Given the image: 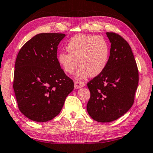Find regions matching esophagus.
Here are the masks:
<instances>
[{"mask_svg":"<svg viewBox=\"0 0 153 153\" xmlns=\"http://www.w3.org/2000/svg\"><path fill=\"white\" fill-rule=\"evenodd\" d=\"M74 84H75V88H82V87H83L86 85L85 82H82V81H77V80L75 81Z\"/></svg>","mask_w":153,"mask_h":153,"instance_id":"esophagus-1","label":"esophagus"}]
</instances>
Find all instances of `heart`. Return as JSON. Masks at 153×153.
I'll use <instances>...</instances> for the list:
<instances>
[{
  "instance_id": "obj_1",
  "label": "heart",
  "mask_w": 153,
  "mask_h": 153,
  "mask_svg": "<svg viewBox=\"0 0 153 153\" xmlns=\"http://www.w3.org/2000/svg\"><path fill=\"white\" fill-rule=\"evenodd\" d=\"M69 53L60 52L59 62L64 71L73 74L79 64L76 76L83 79L88 75L95 77L107 66L110 47L102 37L77 34L70 39L67 45Z\"/></svg>"
}]
</instances>
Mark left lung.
Here are the masks:
<instances>
[{"instance_id": "obj_1", "label": "left lung", "mask_w": 153, "mask_h": 153, "mask_svg": "<svg viewBox=\"0 0 153 153\" xmlns=\"http://www.w3.org/2000/svg\"><path fill=\"white\" fill-rule=\"evenodd\" d=\"M106 35L111 43L108 65L87 84L91 92L87 111L93 120L101 123L118 119L131 108L139 81L129 43L117 33L107 32Z\"/></svg>"}]
</instances>
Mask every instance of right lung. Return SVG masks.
<instances>
[{
    "label": "right lung",
    "mask_w": 153,
    "mask_h": 153,
    "mask_svg": "<svg viewBox=\"0 0 153 153\" xmlns=\"http://www.w3.org/2000/svg\"><path fill=\"white\" fill-rule=\"evenodd\" d=\"M62 33H40L19 51L13 87L18 108L29 119L46 122L56 117L74 83L67 76L57 59Z\"/></svg>",
    "instance_id": "obj_1"
}]
</instances>
